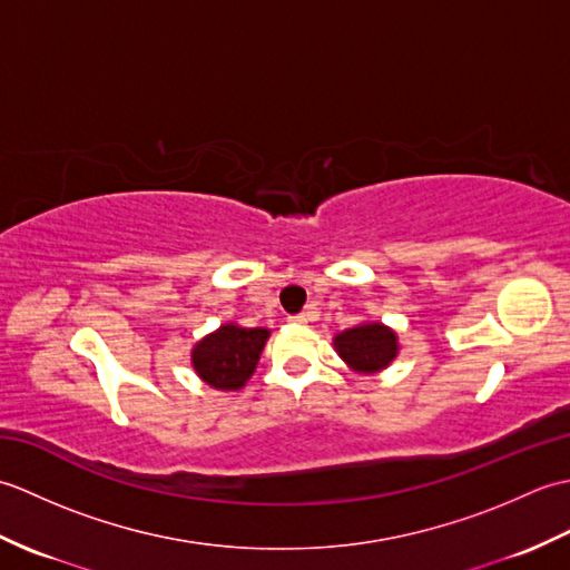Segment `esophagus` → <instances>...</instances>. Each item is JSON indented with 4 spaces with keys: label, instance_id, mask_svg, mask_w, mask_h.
I'll use <instances>...</instances> for the list:
<instances>
[{
    "label": "esophagus",
    "instance_id": "obj_1",
    "mask_svg": "<svg viewBox=\"0 0 570 570\" xmlns=\"http://www.w3.org/2000/svg\"><path fill=\"white\" fill-rule=\"evenodd\" d=\"M288 321H292L294 325H304V323H308V313H296V316H292Z\"/></svg>",
    "mask_w": 570,
    "mask_h": 570
}]
</instances>
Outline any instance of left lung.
<instances>
[{
    "instance_id": "1",
    "label": "left lung",
    "mask_w": 570,
    "mask_h": 570,
    "mask_svg": "<svg viewBox=\"0 0 570 570\" xmlns=\"http://www.w3.org/2000/svg\"><path fill=\"white\" fill-rule=\"evenodd\" d=\"M337 355L345 360V365L362 374L382 372L392 365L399 353V337L384 323H360L355 328H347L333 337Z\"/></svg>"
}]
</instances>
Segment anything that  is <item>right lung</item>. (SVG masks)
<instances>
[{
  "label": "right lung",
  "instance_id": "1",
  "mask_svg": "<svg viewBox=\"0 0 570 570\" xmlns=\"http://www.w3.org/2000/svg\"><path fill=\"white\" fill-rule=\"evenodd\" d=\"M266 337H269L266 328H242L225 323L193 347V370L215 390L237 392L257 370Z\"/></svg>",
  "mask_w": 570,
  "mask_h": 570
}]
</instances>
